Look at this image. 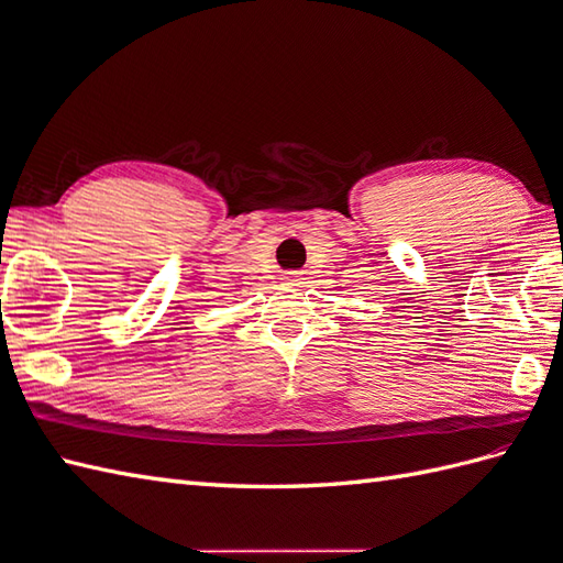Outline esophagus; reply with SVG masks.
Listing matches in <instances>:
<instances>
[{
    "instance_id": "1",
    "label": "esophagus",
    "mask_w": 563,
    "mask_h": 563,
    "mask_svg": "<svg viewBox=\"0 0 563 563\" xmlns=\"http://www.w3.org/2000/svg\"><path fill=\"white\" fill-rule=\"evenodd\" d=\"M282 282H284L286 286H300V284H302V277H300V272H284Z\"/></svg>"
}]
</instances>
